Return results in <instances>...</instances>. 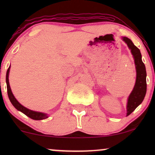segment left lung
<instances>
[{
	"label": "left lung",
	"instance_id": "obj_1",
	"mask_svg": "<svg viewBox=\"0 0 155 155\" xmlns=\"http://www.w3.org/2000/svg\"><path fill=\"white\" fill-rule=\"evenodd\" d=\"M123 40L126 42L129 48L131 50V53L134 57L137 72L136 82L133 90L128 97V104H127V116H128L143 102L145 98L146 91H147V82H146L147 73H146L145 64L142 61L141 53L139 48L135 46L132 41L128 38L123 37Z\"/></svg>",
	"mask_w": 155,
	"mask_h": 155
}]
</instances>
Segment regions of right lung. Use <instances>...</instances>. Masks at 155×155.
<instances>
[{
  "label": "right lung",
  "mask_w": 155,
  "mask_h": 155,
  "mask_svg": "<svg viewBox=\"0 0 155 155\" xmlns=\"http://www.w3.org/2000/svg\"><path fill=\"white\" fill-rule=\"evenodd\" d=\"M10 68H8L7 73H6V83H7V91H8V95L9 97V99L10 102L12 103V104L14 106L15 108L16 109H18V111L22 112L23 114H25V115L28 116V117L31 118V119L34 120H42L45 119V118H48V116L46 114L44 113H41V112H37L31 111L30 109H27L26 107H23L22 104H20L18 102V100L15 99V97H14L13 94H12L11 89H10V84H9V80H8V75H9V71H10Z\"/></svg>",
  "instance_id": "obj_1"
}]
</instances>
